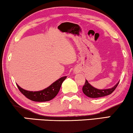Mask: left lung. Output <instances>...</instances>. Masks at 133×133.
Instances as JSON below:
<instances>
[{"mask_svg": "<svg viewBox=\"0 0 133 133\" xmlns=\"http://www.w3.org/2000/svg\"><path fill=\"white\" fill-rule=\"evenodd\" d=\"M119 83H117L115 86L110 89H106V90H99V89L95 88L92 87L88 82L85 81V85L82 87V91L85 95L91 98H97L101 97L103 96H108L109 94H111L112 92L115 90L116 87H117Z\"/></svg>", "mask_w": 133, "mask_h": 133, "instance_id": "obj_1", "label": "left lung"}]
</instances>
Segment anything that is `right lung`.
<instances>
[{
    "label": "right lung",
    "instance_id": "add662e5",
    "mask_svg": "<svg viewBox=\"0 0 133 133\" xmlns=\"http://www.w3.org/2000/svg\"><path fill=\"white\" fill-rule=\"evenodd\" d=\"M66 78V76L60 78L55 82L52 83L48 88L39 91H30L23 90L18 85H17V86L20 91L31 101L35 102H46L51 101L56 97L59 91L62 83Z\"/></svg>",
    "mask_w": 133,
    "mask_h": 133
}]
</instances>
